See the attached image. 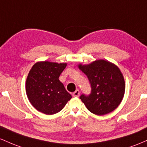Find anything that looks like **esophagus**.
Returning <instances> with one entry per match:
<instances>
[{"instance_id": "obj_1", "label": "esophagus", "mask_w": 147, "mask_h": 147, "mask_svg": "<svg viewBox=\"0 0 147 147\" xmlns=\"http://www.w3.org/2000/svg\"><path fill=\"white\" fill-rule=\"evenodd\" d=\"M79 94H80V91H79L78 90H76L75 92H73V94H72V96H74V97H78Z\"/></svg>"}]
</instances>
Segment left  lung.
<instances>
[{
    "mask_svg": "<svg viewBox=\"0 0 147 147\" xmlns=\"http://www.w3.org/2000/svg\"><path fill=\"white\" fill-rule=\"evenodd\" d=\"M79 69L88 78L91 85L89 95L81 94L80 98L92 113L103 115L111 113L120 104L124 95V78L116 65L99 60Z\"/></svg>",
    "mask_w": 147,
    "mask_h": 147,
    "instance_id": "8db88e82",
    "label": "left lung"
}]
</instances>
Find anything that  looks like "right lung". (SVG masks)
I'll list each match as a JSON object with an SVG mask.
<instances>
[{
  "label": "right lung",
  "mask_w": 147,
  "mask_h": 147,
  "mask_svg": "<svg viewBox=\"0 0 147 147\" xmlns=\"http://www.w3.org/2000/svg\"><path fill=\"white\" fill-rule=\"evenodd\" d=\"M66 63L47 61L34 64L26 80L28 98L38 111L46 115L57 113L71 98L59 80Z\"/></svg>",
  "instance_id": "1"
}]
</instances>
